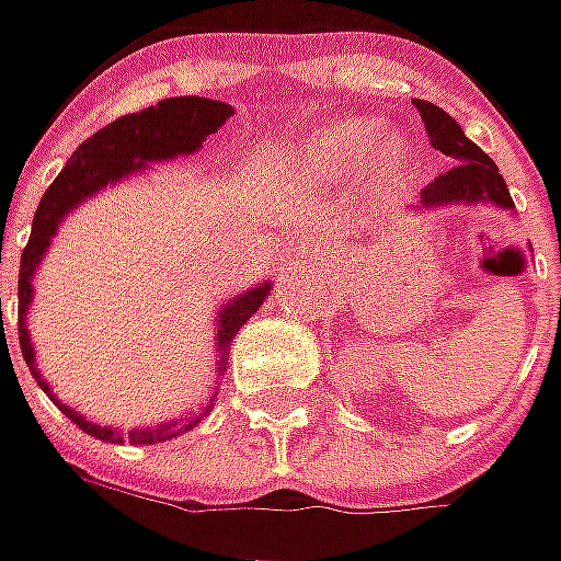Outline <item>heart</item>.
I'll use <instances>...</instances> for the list:
<instances>
[{
  "mask_svg": "<svg viewBox=\"0 0 561 561\" xmlns=\"http://www.w3.org/2000/svg\"><path fill=\"white\" fill-rule=\"evenodd\" d=\"M378 136H381L378 126L369 124V121H344V124L325 126L307 146H300L295 161L307 167L310 173H317L319 180L339 183L369 154ZM403 170H407V151L397 146L394 139H381L379 148L369 158L373 188H378V192L394 188L403 180Z\"/></svg>",
  "mask_w": 561,
  "mask_h": 561,
  "instance_id": "1",
  "label": "heart"
}]
</instances>
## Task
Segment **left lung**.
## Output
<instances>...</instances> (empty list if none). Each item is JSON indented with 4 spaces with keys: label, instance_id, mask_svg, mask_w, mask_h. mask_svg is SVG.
I'll use <instances>...</instances> for the list:
<instances>
[{
    "label": "left lung",
    "instance_id": "left-lung-1",
    "mask_svg": "<svg viewBox=\"0 0 561 561\" xmlns=\"http://www.w3.org/2000/svg\"><path fill=\"white\" fill-rule=\"evenodd\" d=\"M415 107H419V117L425 121L432 146L456 161L447 173L437 176L435 183L422 188L419 207L432 210V207H444V204L481 202H491L496 207H503V210L515 207L510 188H506V180L500 176L496 164L462 133V126L456 124L444 107L432 105V102L415 99Z\"/></svg>",
    "mask_w": 561,
    "mask_h": 561
}]
</instances>
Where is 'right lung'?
Here are the masks:
<instances>
[{
    "instance_id": "1",
    "label": "right lung",
    "mask_w": 561,
    "mask_h": 561,
    "mask_svg": "<svg viewBox=\"0 0 561 561\" xmlns=\"http://www.w3.org/2000/svg\"><path fill=\"white\" fill-rule=\"evenodd\" d=\"M232 114V105L226 102H214V99H202V95H176V99H164L158 105L146 107L139 114H124L114 124L102 126L95 136H89L83 146L70 154L65 170L55 176V183L46 188L43 202L33 214V229H30V242L21 254V273H18V339H21V354L27 359L30 373L36 378V385L61 407V413L68 415L77 428H83L87 435L99 437V440H111V444H124V435L114 432L111 425H99L89 422L87 415L65 407L58 397L51 394L46 378L36 373V359H33V344H30V332L24 325L30 300H33V270L39 266L43 254L49 251L51 236L58 229V222L68 217L80 202H87L89 195L102 192L105 185L124 180L129 173H139L154 161H170V158H185L192 151H198L202 142L217 133L226 117ZM270 291V282H263L257 288L244 291L236 300H229L217 317V347H220V373H226V359H229V341L236 339V332L242 329L248 319L257 313V307ZM2 304V300H0ZM2 319V307H0ZM207 413V410H204ZM198 419H188V425L180 422H164L158 428H133L129 432V444H154V440H170V437L183 435L195 425Z\"/></svg>"
}]
</instances>
